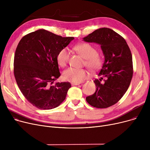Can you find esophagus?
I'll return each mask as SVG.
<instances>
[{"mask_svg": "<svg viewBox=\"0 0 150 150\" xmlns=\"http://www.w3.org/2000/svg\"><path fill=\"white\" fill-rule=\"evenodd\" d=\"M80 84V83H71V85L72 86H76V85H79Z\"/></svg>", "mask_w": 150, "mask_h": 150, "instance_id": "1", "label": "esophagus"}]
</instances>
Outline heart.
<instances>
[{
  "label": "heart",
  "mask_w": 150,
  "mask_h": 150,
  "mask_svg": "<svg viewBox=\"0 0 150 150\" xmlns=\"http://www.w3.org/2000/svg\"><path fill=\"white\" fill-rule=\"evenodd\" d=\"M74 50L85 59L84 64L91 72H96L103 66V60L101 55L97 53L95 47L88 43H81L74 47ZM69 59V52L66 48L59 51L57 56V61L59 66L65 67ZM88 76V72L83 69L70 67L62 74V77L66 81L79 83Z\"/></svg>",
  "instance_id": "heart-1"
}]
</instances>
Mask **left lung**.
<instances>
[{
	"label": "left lung",
	"instance_id": "8db88e82",
	"mask_svg": "<svg viewBox=\"0 0 150 150\" xmlns=\"http://www.w3.org/2000/svg\"><path fill=\"white\" fill-rule=\"evenodd\" d=\"M83 40L100 44L105 56L100 78L94 81L96 91L86 100L97 108L111 106L122 98L131 83L133 66L129 47L122 36L108 28L95 30Z\"/></svg>",
	"mask_w": 150,
	"mask_h": 150
}]
</instances>
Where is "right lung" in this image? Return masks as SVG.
Here are the masks:
<instances>
[{"instance_id": "right-lung-1", "label": "right lung", "mask_w": 150, "mask_h": 150, "mask_svg": "<svg viewBox=\"0 0 150 150\" xmlns=\"http://www.w3.org/2000/svg\"><path fill=\"white\" fill-rule=\"evenodd\" d=\"M73 39L41 29L19 41L14 54V77L23 96L37 108L53 109L65 100L70 83L52 84L61 75L57 54Z\"/></svg>"}]
</instances>
